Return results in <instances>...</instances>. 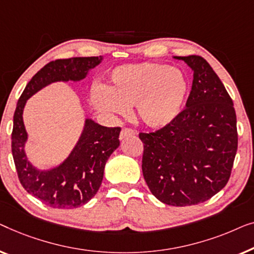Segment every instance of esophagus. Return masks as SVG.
I'll return each instance as SVG.
<instances>
[{"label": "esophagus", "mask_w": 254, "mask_h": 254, "mask_svg": "<svg viewBox=\"0 0 254 254\" xmlns=\"http://www.w3.org/2000/svg\"><path fill=\"white\" fill-rule=\"evenodd\" d=\"M135 133L134 130H132V128H128V127H124L122 128V131H121L120 133V139L122 140L126 137H130V135H133Z\"/></svg>", "instance_id": "obj_1"}]
</instances>
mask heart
<instances>
[{"instance_id": "obj_1", "label": "heart", "mask_w": 254, "mask_h": 254, "mask_svg": "<svg viewBox=\"0 0 254 254\" xmlns=\"http://www.w3.org/2000/svg\"><path fill=\"white\" fill-rule=\"evenodd\" d=\"M189 93V81L177 67L141 63L116 67L109 88H93L92 103L105 114L124 115L135 106L141 123L152 128L169 126L180 115Z\"/></svg>"}]
</instances>
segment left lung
Returning a JSON list of instances; mask_svg holds the SVG:
<instances>
[{"mask_svg": "<svg viewBox=\"0 0 254 254\" xmlns=\"http://www.w3.org/2000/svg\"><path fill=\"white\" fill-rule=\"evenodd\" d=\"M193 71L187 105L169 126L139 133L142 175L153 195L170 206L206 201L229 181L238 134L234 102L201 56H175Z\"/></svg>", "mask_w": 254, "mask_h": 254, "instance_id": "1", "label": "left lung"}]
</instances>
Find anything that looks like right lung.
Returning <instances> with one entry per match:
<instances>
[{"label": "right lung", "instance_id": "right-lung-1", "mask_svg": "<svg viewBox=\"0 0 254 254\" xmlns=\"http://www.w3.org/2000/svg\"><path fill=\"white\" fill-rule=\"evenodd\" d=\"M101 61L102 56L52 61L32 77L17 103L11 149L19 182L28 193L53 208H77L94 197L101 185L107 160L120 146L121 127H102L86 119L69 156L59 166L40 170L28 161L25 153L27 132L23 121L24 107L32 95L49 84L83 80Z\"/></svg>", "mask_w": 254, "mask_h": 254}]
</instances>
